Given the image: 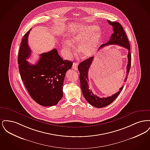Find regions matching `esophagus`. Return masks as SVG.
Instances as JSON below:
<instances>
[{
  "label": "esophagus",
  "mask_w": 150,
  "mask_h": 150,
  "mask_svg": "<svg viewBox=\"0 0 150 150\" xmlns=\"http://www.w3.org/2000/svg\"><path fill=\"white\" fill-rule=\"evenodd\" d=\"M78 63H74L72 64V69H74L75 70H78Z\"/></svg>",
  "instance_id": "esophagus-1"
}]
</instances>
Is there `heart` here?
Segmentation results:
<instances>
[{
	"instance_id": "obj_1",
	"label": "heart",
	"mask_w": 150,
	"mask_h": 150,
	"mask_svg": "<svg viewBox=\"0 0 150 150\" xmlns=\"http://www.w3.org/2000/svg\"><path fill=\"white\" fill-rule=\"evenodd\" d=\"M98 30V27L95 25L84 26L76 29L70 36L71 42L80 44L79 53L83 58L92 57L97 50L102 36L101 31ZM62 45L67 57H70L73 53V45L69 41H65Z\"/></svg>"
}]
</instances>
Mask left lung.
I'll return each instance as SVG.
<instances>
[{
    "label": "left lung",
    "instance_id": "1",
    "mask_svg": "<svg viewBox=\"0 0 150 150\" xmlns=\"http://www.w3.org/2000/svg\"><path fill=\"white\" fill-rule=\"evenodd\" d=\"M107 21L110 25L113 27L114 33L111 36L110 39L108 40V42L100 45L98 50L104 47L105 46L110 45H119L122 47L125 48L128 50V64L127 66V76L124 81V82H125L127 80V76L128 75L129 70L131 66V54L130 52V47L129 42L125 32L120 23L117 22L110 21L109 20H108ZM93 58V57H90L81 62L78 65V70L80 73L79 78L80 81V88L84 98L87 100V102H89V103H90L94 107L97 108L106 107L111 104L117 98V97L122 90L123 86L119 89V91L118 92L110 97L100 98L96 95H94L92 92V90L89 89L88 83L89 81L88 71L91 65L92 64Z\"/></svg>",
    "mask_w": 150,
    "mask_h": 150
}]
</instances>
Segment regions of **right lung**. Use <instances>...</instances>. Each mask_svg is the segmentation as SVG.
<instances>
[{"instance_id": "obj_1", "label": "right lung", "mask_w": 150, "mask_h": 150, "mask_svg": "<svg viewBox=\"0 0 150 150\" xmlns=\"http://www.w3.org/2000/svg\"><path fill=\"white\" fill-rule=\"evenodd\" d=\"M30 30L23 36L18 53L21 78L30 96L36 103L47 107L54 106L63 97L65 75L71 69L72 62L64 60L53 49L41 54L35 64H29L26 59L31 52L28 43Z\"/></svg>"}]
</instances>
